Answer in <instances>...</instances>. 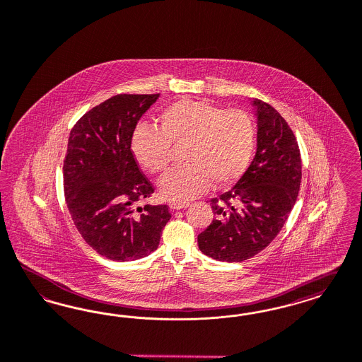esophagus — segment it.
I'll return each instance as SVG.
<instances>
[{"instance_id":"1","label":"esophagus","mask_w":362,"mask_h":362,"mask_svg":"<svg viewBox=\"0 0 362 362\" xmlns=\"http://www.w3.org/2000/svg\"><path fill=\"white\" fill-rule=\"evenodd\" d=\"M187 203H171V204H170V210H171V211L185 210V209H187Z\"/></svg>"}]
</instances>
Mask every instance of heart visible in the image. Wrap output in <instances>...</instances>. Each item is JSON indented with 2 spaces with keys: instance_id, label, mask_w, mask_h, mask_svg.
I'll use <instances>...</instances> for the list:
<instances>
[{
  "instance_id": "1",
  "label": "heart",
  "mask_w": 362,
  "mask_h": 362,
  "mask_svg": "<svg viewBox=\"0 0 362 362\" xmlns=\"http://www.w3.org/2000/svg\"><path fill=\"white\" fill-rule=\"evenodd\" d=\"M159 129L137 127L131 151L137 164L151 175H160L173 162L175 148H183L186 165L159 182L164 199L186 203L215 188L230 187L249 167L255 127L249 113L225 110L207 100L183 99L163 108Z\"/></svg>"
}]
</instances>
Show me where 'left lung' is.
Listing matches in <instances>:
<instances>
[{"mask_svg": "<svg viewBox=\"0 0 362 362\" xmlns=\"http://www.w3.org/2000/svg\"><path fill=\"white\" fill-rule=\"evenodd\" d=\"M257 152L237 185L211 199L215 218L198 235L212 259L242 262L270 245L298 197L302 165L298 143L286 120L270 104L252 99Z\"/></svg>", "mask_w": 362, "mask_h": 362, "instance_id": "1", "label": "left lung"}]
</instances>
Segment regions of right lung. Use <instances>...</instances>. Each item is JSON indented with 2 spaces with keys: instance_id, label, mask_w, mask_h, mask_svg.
I'll use <instances>...</instances> for the list:
<instances>
[{
  "instance_id": "obj_1",
  "label": "right lung",
  "mask_w": 362,
  "mask_h": 362,
  "mask_svg": "<svg viewBox=\"0 0 362 362\" xmlns=\"http://www.w3.org/2000/svg\"><path fill=\"white\" fill-rule=\"evenodd\" d=\"M156 95H116L86 113L71 131L64 192L78 233L100 255L135 261L158 249L171 218L165 204L135 209L153 187L131 151L137 122Z\"/></svg>"
}]
</instances>
